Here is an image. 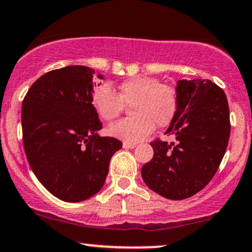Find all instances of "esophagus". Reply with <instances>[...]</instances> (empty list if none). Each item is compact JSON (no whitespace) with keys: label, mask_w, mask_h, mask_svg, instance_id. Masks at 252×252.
<instances>
[{"label":"esophagus","mask_w":252,"mask_h":252,"mask_svg":"<svg viewBox=\"0 0 252 252\" xmlns=\"http://www.w3.org/2000/svg\"><path fill=\"white\" fill-rule=\"evenodd\" d=\"M136 147V143H128V142H124L123 143V148H126V149H129V148H135Z\"/></svg>","instance_id":"1"}]
</instances>
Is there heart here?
Returning a JSON list of instances; mask_svg holds the SVG:
<instances>
[{
	"label": "heart",
	"mask_w": 252,
	"mask_h": 252,
	"mask_svg": "<svg viewBox=\"0 0 252 252\" xmlns=\"http://www.w3.org/2000/svg\"><path fill=\"white\" fill-rule=\"evenodd\" d=\"M92 104L105 121L121 115L124 106H130L132 117L110 124L107 131L112 137L136 143L152 134L158 126H167L178 110V94L171 86L153 76H134L118 86L117 93L107 84L95 86Z\"/></svg>",
	"instance_id": "1"
}]
</instances>
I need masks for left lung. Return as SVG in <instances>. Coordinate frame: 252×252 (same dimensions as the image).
<instances>
[{
	"mask_svg": "<svg viewBox=\"0 0 252 252\" xmlns=\"http://www.w3.org/2000/svg\"><path fill=\"white\" fill-rule=\"evenodd\" d=\"M178 110L166 134L177 142L157 139L152 160L141 170L151 190L168 200L201 191L217 173L228 145L231 123L225 92L211 80H179Z\"/></svg>",
	"mask_w": 252,
	"mask_h": 252,
	"instance_id": "1",
	"label": "left lung"
}]
</instances>
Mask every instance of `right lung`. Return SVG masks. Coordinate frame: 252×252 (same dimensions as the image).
<instances>
[{
    "mask_svg": "<svg viewBox=\"0 0 252 252\" xmlns=\"http://www.w3.org/2000/svg\"><path fill=\"white\" fill-rule=\"evenodd\" d=\"M99 79L103 75L99 74ZM94 70L85 65L41 75L21 110L25 153L45 189L65 202H80L103 188L111 157L122 148L103 128L92 104Z\"/></svg>",
    "mask_w": 252,
    "mask_h": 252,
    "instance_id": "1",
    "label": "right lung"
}]
</instances>
